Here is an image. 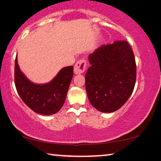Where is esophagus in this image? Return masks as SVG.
Wrapping results in <instances>:
<instances>
[{
    "label": "esophagus",
    "mask_w": 161,
    "mask_h": 161,
    "mask_svg": "<svg viewBox=\"0 0 161 161\" xmlns=\"http://www.w3.org/2000/svg\"><path fill=\"white\" fill-rule=\"evenodd\" d=\"M86 66H87V61L85 59H81L76 62L74 66V73L76 74H82L85 71Z\"/></svg>",
    "instance_id": "34e87169"
}]
</instances>
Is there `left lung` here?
I'll list each match as a JSON object with an SVG mask.
<instances>
[{"instance_id":"left-lung-1","label":"left lung","mask_w":161,"mask_h":161,"mask_svg":"<svg viewBox=\"0 0 161 161\" xmlns=\"http://www.w3.org/2000/svg\"><path fill=\"white\" fill-rule=\"evenodd\" d=\"M85 75L89 100L97 111L112 113L127 101L136 81V63L126 41L101 45L89 55Z\"/></svg>"}]
</instances>
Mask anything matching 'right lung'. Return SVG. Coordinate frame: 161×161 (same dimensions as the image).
<instances>
[{
  "mask_svg": "<svg viewBox=\"0 0 161 161\" xmlns=\"http://www.w3.org/2000/svg\"><path fill=\"white\" fill-rule=\"evenodd\" d=\"M73 74L74 67L66 66L48 83L35 84L20 70L17 56L15 59L14 81L19 95L33 111L45 116L56 114L63 106Z\"/></svg>",
  "mask_w": 161,
  "mask_h": 161,
  "instance_id": "add662e5",
  "label": "right lung"
}]
</instances>
